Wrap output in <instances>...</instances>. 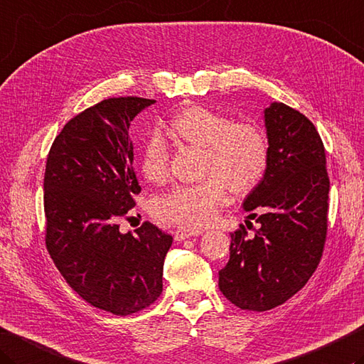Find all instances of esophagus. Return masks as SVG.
I'll return each mask as SVG.
<instances>
[{"label":"esophagus","mask_w":364,"mask_h":364,"mask_svg":"<svg viewBox=\"0 0 364 364\" xmlns=\"http://www.w3.org/2000/svg\"><path fill=\"white\" fill-rule=\"evenodd\" d=\"M200 233H202V230L189 229V227H178V229L173 232L176 241H183V240H188L192 237H197V235H200Z\"/></svg>","instance_id":"1"}]
</instances>
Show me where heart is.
<instances>
[{
  "label": "heart",
  "instance_id": "1",
  "mask_svg": "<svg viewBox=\"0 0 364 364\" xmlns=\"http://www.w3.org/2000/svg\"><path fill=\"white\" fill-rule=\"evenodd\" d=\"M168 127L184 144L205 149L202 175L208 180L194 186H176L161 196L153 213L162 223L188 227L210 224L227 203V188L243 196L265 175L268 141L257 124L230 123L208 107L188 105L175 113ZM140 167L149 183L167 180L168 148L158 135L145 141Z\"/></svg>",
  "mask_w": 364,
  "mask_h": 364
}]
</instances>
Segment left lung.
<instances>
[{
  "label": "left lung",
  "mask_w": 364,
  "mask_h": 364,
  "mask_svg": "<svg viewBox=\"0 0 364 364\" xmlns=\"http://www.w3.org/2000/svg\"><path fill=\"white\" fill-rule=\"evenodd\" d=\"M268 166L243 208L259 229L232 233L230 259L219 272V289L235 306L268 311L304 287L322 257L330 180L316 126L291 107L263 110Z\"/></svg>",
  "instance_id": "1"
}]
</instances>
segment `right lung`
Here are the masks:
<instances>
[{
    "label": "right lung",
    "instance_id": "add662e5",
    "mask_svg": "<svg viewBox=\"0 0 364 364\" xmlns=\"http://www.w3.org/2000/svg\"><path fill=\"white\" fill-rule=\"evenodd\" d=\"M154 99L110 97L78 113L56 135L44 176L46 245L85 301L129 316L158 300L172 235L145 223L119 232L140 186L131 121Z\"/></svg>",
    "mask_w": 364,
    "mask_h": 364
}]
</instances>
